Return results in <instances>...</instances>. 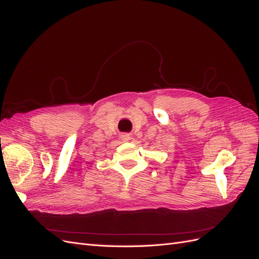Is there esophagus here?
Listing matches in <instances>:
<instances>
[{
  "label": "esophagus",
  "mask_w": 259,
  "mask_h": 259,
  "mask_svg": "<svg viewBox=\"0 0 259 259\" xmlns=\"http://www.w3.org/2000/svg\"><path fill=\"white\" fill-rule=\"evenodd\" d=\"M121 139H122L123 141H129V140H130V135H128V134L122 135V136H121Z\"/></svg>",
  "instance_id": "esophagus-1"
}]
</instances>
